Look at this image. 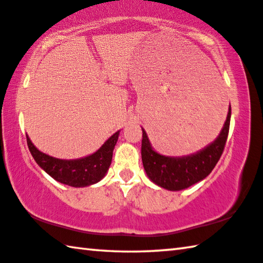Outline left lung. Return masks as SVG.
Here are the masks:
<instances>
[{
  "mask_svg": "<svg viewBox=\"0 0 263 263\" xmlns=\"http://www.w3.org/2000/svg\"><path fill=\"white\" fill-rule=\"evenodd\" d=\"M231 106L221 131L206 147L183 157H168L155 151L142 128L141 160L148 179L159 186L171 191L189 188L210 174L220 159L229 136Z\"/></svg>",
  "mask_w": 263,
  "mask_h": 263,
  "instance_id": "left-lung-1",
  "label": "left lung"
}]
</instances>
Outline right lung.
<instances>
[{"instance_id":"obj_1","label":"right lung","mask_w":263,"mask_h":263,"mask_svg":"<svg viewBox=\"0 0 263 263\" xmlns=\"http://www.w3.org/2000/svg\"><path fill=\"white\" fill-rule=\"evenodd\" d=\"M119 132L114 133L101 147L90 155L80 159H58L39 151L26 136V141L34 161L43 171L62 184L83 188L100 182L105 176L112 160V152Z\"/></svg>"}]
</instances>
